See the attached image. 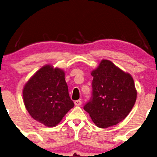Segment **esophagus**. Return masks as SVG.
Returning a JSON list of instances; mask_svg holds the SVG:
<instances>
[{
	"label": "esophagus",
	"mask_w": 157,
	"mask_h": 157,
	"mask_svg": "<svg viewBox=\"0 0 157 157\" xmlns=\"http://www.w3.org/2000/svg\"><path fill=\"white\" fill-rule=\"evenodd\" d=\"M74 104H75V105H76V106H79V105H82V101H81L80 100H75V101L74 102Z\"/></svg>",
	"instance_id": "34e87169"
}]
</instances>
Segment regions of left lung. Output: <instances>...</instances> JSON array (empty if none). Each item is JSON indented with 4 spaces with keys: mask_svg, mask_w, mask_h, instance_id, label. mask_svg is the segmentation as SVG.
Listing matches in <instances>:
<instances>
[{
    "mask_svg": "<svg viewBox=\"0 0 157 157\" xmlns=\"http://www.w3.org/2000/svg\"><path fill=\"white\" fill-rule=\"evenodd\" d=\"M92 99L84 105L94 124L107 128L117 124L130 113L137 99L132 76L108 59H102L91 72Z\"/></svg>",
    "mask_w": 157,
    "mask_h": 157,
    "instance_id": "8db88e82",
    "label": "left lung"
}]
</instances>
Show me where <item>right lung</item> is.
Returning a JSON list of instances; mask_svg holds the SVG:
<instances>
[{
	"label": "right lung",
	"instance_id": "obj_1",
	"mask_svg": "<svg viewBox=\"0 0 157 157\" xmlns=\"http://www.w3.org/2000/svg\"><path fill=\"white\" fill-rule=\"evenodd\" d=\"M65 73L46 64L25 83L23 102L33 119L48 127L57 126L74 106L70 98Z\"/></svg>",
	"mask_w": 157,
	"mask_h": 157
}]
</instances>
